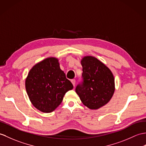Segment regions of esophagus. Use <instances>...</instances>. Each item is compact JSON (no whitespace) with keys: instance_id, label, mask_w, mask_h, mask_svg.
<instances>
[{"instance_id":"obj_1","label":"esophagus","mask_w":146,"mask_h":146,"mask_svg":"<svg viewBox=\"0 0 146 146\" xmlns=\"http://www.w3.org/2000/svg\"><path fill=\"white\" fill-rule=\"evenodd\" d=\"M71 82L72 83L73 86L74 87V86H75V83H76V81H75V80H74V79L72 80H71Z\"/></svg>"}]
</instances>
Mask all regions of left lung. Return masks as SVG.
<instances>
[{
	"mask_svg": "<svg viewBox=\"0 0 146 146\" xmlns=\"http://www.w3.org/2000/svg\"><path fill=\"white\" fill-rule=\"evenodd\" d=\"M81 63L83 81L76 87V93L84 106L98 110L106 104L113 96L114 76L109 68L94 56H84Z\"/></svg>",
	"mask_w": 146,
	"mask_h": 146,
	"instance_id": "left-lung-1",
	"label": "left lung"
}]
</instances>
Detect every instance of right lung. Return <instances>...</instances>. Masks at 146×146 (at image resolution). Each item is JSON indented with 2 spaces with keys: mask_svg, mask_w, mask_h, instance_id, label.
Instances as JSON below:
<instances>
[{
  "mask_svg": "<svg viewBox=\"0 0 146 146\" xmlns=\"http://www.w3.org/2000/svg\"><path fill=\"white\" fill-rule=\"evenodd\" d=\"M25 88L32 104L43 113L53 111L73 86L60 69L58 60L50 57L33 66L25 80Z\"/></svg>",
  "mask_w": 146,
  "mask_h": 146,
  "instance_id": "right-lung-1",
  "label": "right lung"
}]
</instances>
